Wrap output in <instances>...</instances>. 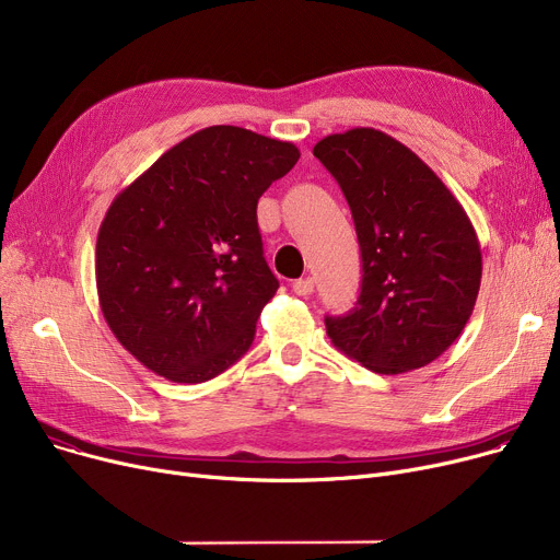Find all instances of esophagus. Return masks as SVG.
I'll return each mask as SVG.
<instances>
[{
  "instance_id": "34e87169",
  "label": "esophagus",
  "mask_w": 560,
  "mask_h": 560,
  "mask_svg": "<svg viewBox=\"0 0 560 560\" xmlns=\"http://www.w3.org/2000/svg\"><path fill=\"white\" fill-rule=\"evenodd\" d=\"M292 292H298L300 298H308L311 292H313V279H311V277H306V279L292 281Z\"/></svg>"
}]
</instances>
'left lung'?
<instances>
[{"instance_id":"left-lung-1","label":"left lung","mask_w":560,"mask_h":560,"mask_svg":"<svg viewBox=\"0 0 560 560\" xmlns=\"http://www.w3.org/2000/svg\"><path fill=\"white\" fill-rule=\"evenodd\" d=\"M322 161L357 224L361 295L325 317L345 357L376 374L429 365L460 336L481 285V245L460 201L393 136L357 127L322 138Z\"/></svg>"}]
</instances>
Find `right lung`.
<instances>
[{"label": "right lung", "mask_w": 560, "mask_h": 560, "mask_svg": "<svg viewBox=\"0 0 560 560\" xmlns=\"http://www.w3.org/2000/svg\"><path fill=\"white\" fill-rule=\"evenodd\" d=\"M298 159L292 142L206 127L110 201L95 252L100 306L147 370L201 384L249 349L279 288L256 203Z\"/></svg>", "instance_id": "right-lung-1"}]
</instances>
